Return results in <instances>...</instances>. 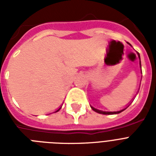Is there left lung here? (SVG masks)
I'll use <instances>...</instances> for the list:
<instances>
[{"instance_id":"left-lung-1","label":"left lung","mask_w":156,"mask_h":156,"mask_svg":"<svg viewBox=\"0 0 156 156\" xmlns=\"http://www.w3.org/2000/svg\"><path fill=\"white\" fill-rule=\"evenodd\" d=\"M138 57L140 58V55H139V53L138 52ZM140 66H141V61H140ZM142 69V68H141ZM90 108H92V110H94L95 112H98V113H100V114H104V115H112V114H118L120 113V112H123L124 110H126V108H127V107L126 108H125L121 109V110H120V111H116V112H105V111H101V110H99V109H96L95 108H93L92 106H90Z\"/></svg>"}]
</instances>
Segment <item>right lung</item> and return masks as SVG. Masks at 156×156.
Returning a JSON list of instances; mask_svg holds the SVG:
<instances>
[{"label":"right lung","instance_id":"1","mask_svg":"<svg viewBox=\"0 0 156 156\" xmlns=\"http://www.w3.org/2000/svg\"><path fill=\"white\" fill-rule=\"evenodd\" d=\"M61 107H60V108H59L57 109V110H56V111H55V112H58L59 110H60V109H61Z\"/></svg>","mask_w":156,"mask_h":156}]
</instances>
